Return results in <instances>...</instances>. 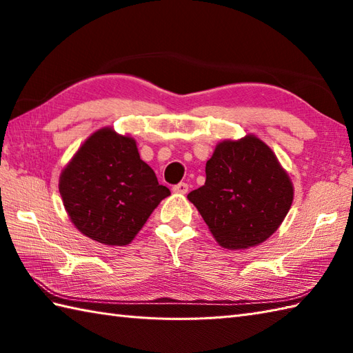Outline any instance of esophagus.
<instances>
[{
	"instance_id": "1",
	"label": "esophagus",
	"mask_w": 353,
	"mask_h": 353,
	"mask_svg": "<svg viewBox=\"0 0 353 353\" xmlns=\"http://www.w3.org/2000/svg\"><path fill=\"white\" fill-rule=\"evenodd\" d=\"M172 191L177 192V194H186V192H188V183H185V182L177 183V185L172 186Z\"/></svg>"
}]
</instances>
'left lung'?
<instances>
[{"instance_id": "obj_1", "label": "left lung", "mask_w": 353, "mask_h": 353, "mask_svg": "<svg viewBox=\"0 0 353 353\" xmlns=\"http://www.w3.org/2000/svg\"><path fill=\"white\" fill-rule=\"evenodd\" d=\"M294 190L276 154L254 134L223 141L206 162V182L188 194L221 247L249 249L272 236Z\"/></svg>"}]
</instances>
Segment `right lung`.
Masks as SVG:
<instances>
[{
  "label": "right lung",
  "mask_w": 353,
  "mask_h": 353,
  "mask_svg": "<svg viewBox=\"0 0 353 353\" xmlns=\"http://www.w3.org/2000/svg\"><path fill=\"white\" fill-rule=\"evenodd\" d=\"M63 206L81 234L106 245H127L170 196L141 159L137 142L110 127L89 137L59 179Z\"/></svg>",
  "instance_id": "obj_1"
}]
</instances>
